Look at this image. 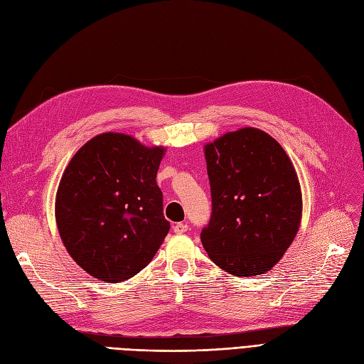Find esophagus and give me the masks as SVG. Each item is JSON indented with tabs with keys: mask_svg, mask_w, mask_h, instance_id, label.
Returning <instances> with one entry per match:
<instances>
[{
	"mask_svg": "<svg viewBox=\"0 0 364 364\" xmlns=\"http://www.w3.org/2000/svg\"><path fill=\"white\" fill-rule=\"evenodd\" d=\"M173 232L178 233V235L188 232V224H185V223H176V224L173 225Z\"/></svg>",
	"mask_w": 364,
	"mask_h": 364,
	"instance_id": "1",
	"label": "esophagus"
}]
</instances>
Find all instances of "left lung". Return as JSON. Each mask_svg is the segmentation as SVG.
<instances>
[{
	"instance_id": "obj_1",
	"label": "left lung",
	"mask_w": 364,
	"mask_h": 364,
	"mask_svg": "<svg viewBox=\"0 0 364 364\" xmlns=\"http://www.w3.org/2000/svg\"><path fill=\"white\" fill-rule=\"evenodd\" d=\"M212 215L200 233L212 262L235 277L277 263L299 229L301 186L284 149L257 128L205 146Z\"/></svg>"
}]
</instances>
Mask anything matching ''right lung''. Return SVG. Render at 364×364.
<instances>
[{
  "instance_id": "add662e5",
  "label": "right lung",
  "mask_w": 364,
  "mask_h": 364,
  "mask_svg": "<svg viewBox=\"0 0 364 364\" xmlns=\"http://www.w3.org/2000/svg\"><path fill=\"white\" fill-rule=\"evenodd\" d=\"M164 147L99 134L73 155L55 197V221L70 257L92 277L124 282L154 259L170 230L156 183Z\"/></svg>"
}]
</instances>
